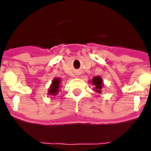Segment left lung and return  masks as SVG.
Listing matches in <instances>:
<instances>
[{"label": "left lung", "instance_id": "obj_1", "mask_svg": "<svg viewBox=\"0 0 151 151\" xmlns=\"http://www.w3.org/2000/svg\"><path fill=\"white\" fill-rule=\"evenodd\" d=\"M89 83H91V84L94 86L93 91L99 93H101V89H102V88L104 87V83H103L102 78H101L100 76L94 77Z\"/></svg>", "mask_w": 151, "mask_h": 151}]
</instances>
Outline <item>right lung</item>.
Segmentation results:
<instances>
[{
    "mask_svg": "<svg viewBox=\"0 0 151 151\" xmlns=\"http://www.w3.org/2000/svg\"><path fill=\"white\" fill-rule=\"evenodd\" d=\"M60 83L61 80L60 77H56L54 78L52 81L51 85L48 89V95L49 96H56L58 94L60 91Z\"/></svg>",
    "mask_w": 151,
    "mask_h": 151,
    "instance_id": "right-lung-1",
    "label": "right lung"
}]
</instances>
